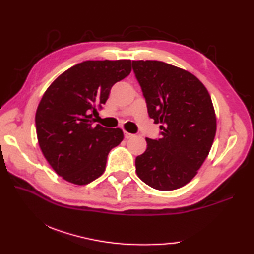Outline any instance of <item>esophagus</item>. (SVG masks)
Listing matches in <instances>:
<instances>
[{
  "label": "esophagus",
  "instance_id": "esophagus-1",
  "mask_svg": "<svg viewBox=\"0 0 254 254\" xmlns=\"http://www.w3.org/2000/svg\"><path fill=\"white\" fill-rule=\"evenodd\" d=\"M132 136H133L132 133H128V132H127V131H124V137H126L127 139V138H131Z\"/></svg>",
  "mask_w": 254,
  "mask_h": 254
}]
</instances>
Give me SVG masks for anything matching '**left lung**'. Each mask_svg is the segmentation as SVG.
<instances>
[{
    "label": "left lung",
    "instance_id": "left-lung-1",
    "mask_svg": "<svg viewBox=\"0 0 254 254\" xmlns=\"http://www.w3.org/2000/svg\"><path fill=\"white\" fill-rule=\"evenodd\" d=\"M149 117L160 137L146 138L135 159L139 179L156 190H176L190 182L212 147L216 116L205 86L190 72L153 60L132 62Z\"/></svg>",
    "mask_w": 254,
    "mask_h": 254
}]
</instances>
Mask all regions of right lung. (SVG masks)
Masks as SVG:
<instances>
[{
	"mask_svg": "<svg viewBox=\"0 0 254 254\" xmlns=\"http://www.w3.org/2000/svg\"><path fill=\"white\" fill-rule=\"evenodd\" d=\"M131 69V60L84 61L62 73L42 96L36 112L38 143L64 180L84 186L104 174L123 132L94 126L93 116Z\"/></svg>",
	"mask_w": 254,
	"mask_h": 254,
	"instance_id": "1",
	"label": "right lung"
}]
</instances>
